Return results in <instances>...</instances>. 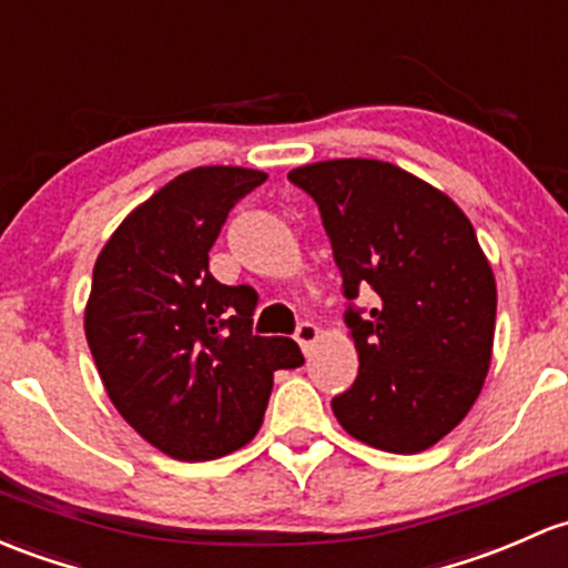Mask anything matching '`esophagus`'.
Listing matches in <instances>:
<instances>
[{"label":"esophagus","instance_id":"34e87169","mask_svg":"<svg viewBox=\"0 0 568 568\" xmlns=\"http://www.w3.org/2000/svg\"><path fill=\"white\" fill-rule=\"evenodd\" d=\"M318 334H321L318 326H315V324H310V321H304V324L296 326V334H294V337H296V343L302 345V351H304V354H307V351L313 348V343H315V339H318Z\"/></svg>","mask_w":568,"mask_h":568}]
</instances>
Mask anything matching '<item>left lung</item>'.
Returning <instances> with one entry per match:
<instances>
[{"label":"left lung","instance_id":"left-lung-1","mask_svg":"<svg viewBox=\"0 0 568 568\" xmlns=\"http://www.w3.org/2000/svg\"><path fill=\"white\" fill-rule=\"evenodd\" d=\"M318 204L359 375L332 410L375 449L416 455L449 435L479 397L493 356V268L449 195L384 160H324L288 174Z\"/></svg>","mask_w":568,"mask_h":568}]
</instances>
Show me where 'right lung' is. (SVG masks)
<instances>
[{
  "label": "right lung",
  "instance_id": "obj_1",
  "mask_svg": "<svg viewBox=\"0 0 568 568\" xmlns=\"http://www.w3.org/2000/svg\"><path fill=\"white\" fill-rule=\"evenodd\" d=\"M264 171L201 165L135 206L100 250L83 315L119 414L163 455L204 463L255 438L274 369L304 364L291 337L253 334L258 294L223 285L209 250Z\"/></svg>",
  "mask_w": 568,
  "mask_h": 568
}]
</instances>
